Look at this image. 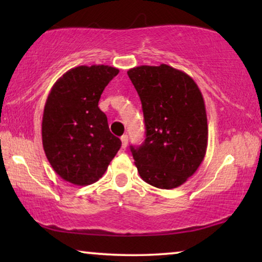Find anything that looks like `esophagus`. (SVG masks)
I'll return each instance as SVG.
<instances>
[{
  "instance_id": "esophagus-1",
  "label": "esophagus",
  "mask_w": 262,
  "mask_h": 262,
  "mask_svg": "<svg viewBox=\"0 0 262 262\" xmlns=\"http://www.w3.org/2000/svg\"><path fill=\"white\" fill-rule=\"evenodd\" d=\"M120 139H121V146H123V149H125L127 146V142H128L127 135H123Z\"/></svg>"
}]
</instances>
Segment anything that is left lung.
<instances>
[{"instance_id": "left-lung-1", "label": "left lung", "mask_w": 262, "mask_h": 262, "mask_svg": "<svg viewBox=\"0 0 262 262\" xmlns=\"http://www.w3.org/2000/svg\"><path fill=\"white\" fill-rule=\"evenodd\" d=\"M127 75L144 114V142L130 146L138 173L154 187H179L206 154L209 130L202 92L191 76L167 64L136 67Z\"/></svg>"}]
</instances>
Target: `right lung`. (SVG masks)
Instances as JSON below:
<instances>
[{
	"instance_id": "obj_1",
	"label": "right lung",
	"mask_w": 262,
	"mask_h": 262,
	"mask_svg": "<svg viewBox=\"0 0 262 262\" xmlns=\"http://www.w3.org/2000/svg\"><path fill=\"white\" fill-rule=\"evenodd\" d=\"M119 70L81 66L67 71L50 92L41 123L42 146L53 170L77 186L94 184L120 149L99 108L103 89Z\"/></svg>"
}]
</instances>
